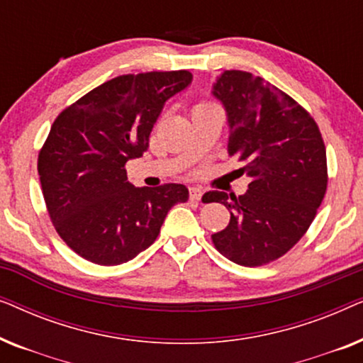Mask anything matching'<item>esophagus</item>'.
Wrapping results in <instances>:
<instances>
[{"label":"esophagus","mask_w":363,"mask_h":363,"mask_svg":"<svg viewBox=\"0 0 363 363\" xmlns=\"http://www.w3.org/2000/svg\"><path fill=\"white\" fill-rule=\"evenodd\" d=\"M201 196H203V191L200 190V188H196V186H191L190 188V198H191V200L200 201Z\"/></svg>","instance_id":"1"}]
</instances>
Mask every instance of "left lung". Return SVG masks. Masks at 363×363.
Listing matches in <instances>:
<instances>
[{
  "label": "left lung",
  "mask_w": 363,
  "mask_h": 363,
  "mask_svg": "<svg viewBox=\"0 0 363 363\" xmlns=\"http://www.w3.org/2000/svg\"><path fill=\"white\" fill-rule=\"evenodd\" d=\"M211 96L226 112L228 153L246 163L241 175L250 178L245 195L203 196L231 215L213 242L236 264L262 266L286 255L315 218L327 188L324 140L294 99L250 72H221Z\"/></svg>",
  "instance_id": "obj_1"
}]
</instances>
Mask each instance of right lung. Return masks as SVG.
<instances>
[{
	"mask_svg": "<svg viewBox=\"0 0 363 363\" xmlns=\"http://www.w3.org/2000/svg\"><path fill=\"white\" fill-rule=\"evenodd\" d=\"M191 81L188 71L118 76L54 121L39 153V180L54 228L84 259H133L157 240L170 208L188 200L178 183L135 188L125 163L142 157L165 102Z\"/></svg>",
	"mask_w": 363,
	"mask_h": 363,
	"instance_id": "right-lung-1",
	"label": "right lung"
}]
</instances>
